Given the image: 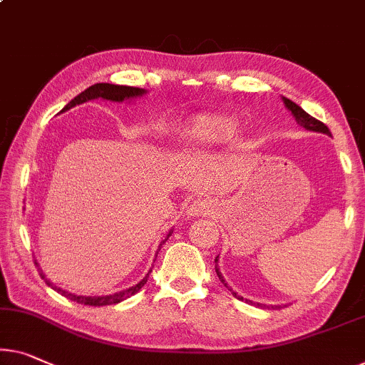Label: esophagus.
I'll return each mask as SVG.
<instances>
[{"label":"esophagus","instance_id":"esophagus-1","mask_svg":"<svg viewBox=\"0 0 365 365\" xmlns=\"http://www.w3.org/2000/svg\"><path fill=\"white\" fill-rule=\"evenodd\" d=\"M211 210V201L206 198H195L190 201L188 208H187V215L188 216H201V215H208Z\"/></svg>","mask_w":365,"mask_h":365}]
</instances>
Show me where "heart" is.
<instances>
[{"mask_svg": "<svg viewBox=\"0 0 365 365\" xmlns=\"http://www.w3.org/2000/svg\"><path fill=\"white\" fill-rule=\"evenodd\" d=\"M236 133V123L222 116H201L185 128L183 144L190 149H208L225 143Z\"/></svg>", "mask_w": 365, "mask_h": 365, "instance_id": "obj_1", "label": "heart"}]
</instances>
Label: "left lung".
<instances>
[{
  "mask_svg": "<svg viewBox=\"0 0 365 365\" xmlns=\"http://www.w3.org/2000/svg\"><path fill=\"white\" fill-rule=\"evenodd\" d=\"M284 103H285V106L288 108V110H290L292 113H293V116H295V119H297V123L300 124V126H303L304 129H309V130H314V133H323V134H328V135H331V130H329V128L326 126L324 123H322L319 121V119H317V118H313V116H309V114L304 111V110H302L300 106L297 105V103H293L292 100H288V98H284ZM215 262L217 264V257L215 259ZM216 274H217V277H220V280L222 282V284H225V287H227V284L225 282V279H222V275H221V272L217 270V265H216ZM230 288V287H227ZM231 290V288H230ZM232 292V290H231ZM232 295H235L237 300H244L242 297H239L236 292H232ZM247 302V300H246ZM249 303H252V302H249ZM259 307H265V304H260V303H257ZM274 308V307H272Z\"/></svg>",
  "mask_w": 365,
  "mask_h": 365,
  "instance_id": "obj_1",
  "label": "left lung"
}]
</instances>
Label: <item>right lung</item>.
<instances>
[{
	"instance_id": "obj_1",
	"label": "right lung",
	"mask_w": 365,
	"mask_h": 365,
	"mask_svg": "<svg viewBox=\"0 0 365 365\" xmlns=\"http://www.w3.org/2000/svg\"><path fill=\"white\" fill-rule=\"evenodd\" d=\"M140 95H144V90L143 88H138V86H124V85H113V83H95V85H91L90 88H86L85 91H81L80 95L75 96L73 100L70 101L68 105L63 108L62 113L70 110V108L81 105V103H85V101L95 100V98H103V100H111V101H123V100H126V98L140 96ZM168 236H170V235H168ZM164 242H162V244H164ZM162 244H160V246H162ZM160 246H159V251H160ZM157 254H159V252H157ZM34 264L39 265L37 262H34ZM150 272H149V274H150ZM149 274L145 275L144 279L140 280L138 285L130 287V288H128V290H124V292L114 293V295H106V297H81V295H73V293H68V292L62 290V288L56 287L51 280L46 279V275H43L42 270L39 269L41 279L46 280V284L48 287L53 288V290L61 293V295L67 297L68 300L77 302V303H81V304H90V307H105V304H116L119 302L126 300V298L133 297L134 293H138L140 288L145 285V282H148V279H149Z\"/></svg>"
}]
</instances>
